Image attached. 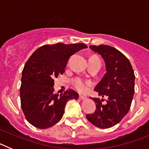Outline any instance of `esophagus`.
Wrapping results in <instances>:
<instances>
[{
	"instance_id": "obj_1",
	"label": "esophagus",
	"mask_w": 149,
	"mask_h": 149,
	"mask_svg": "<svg viewBox=\"0 0 149 149\" xmlns=\"http://www.w3.org/2000/svg\"><path fill=\"white\" fill-rule=\"evenodd\" d=\"M86 97L84 95H79V99L80 100H84L86 99Z\"/></svg>"
}]
</instances>
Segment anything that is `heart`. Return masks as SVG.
<instances>
[{"instance_id":"heart-1","label":"heart","mask_w":149,"mask_h":149,"mask_svg":"<svg viewBox=\"0 0 149 149\" xmlns=\"http://www.w3.org/2000/svg\"><path fill=\"white\" fill-rule=\"evenodd\" d=\"M91 59H98V60H99L97 57H92ZM72 84H73L74 87L77 90H78L81 93H84L90 86L91 83L89 82V81H85V80L81 78V77H77L72 80Z\"/></svg>"}]
</instances>
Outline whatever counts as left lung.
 Segmentation results:
<instances>
[{
	"label": "left lung",
	"instance_id": "1",
	"mask_svg": "<svg viewBox=\"0 0 149 149\" xmlns=\"http://www.w3.org/2000/svg\"><path fill=\"white\" fill-rule=\"evenodd\" d=\"M91 50L99 54L104 60L107 73L95 91L104 99L93 98L95 111L87 114L86 119L96 127L109 128L116 125L127 113L134 93L135 75L131 63L122 52L104 45H90Z\"/></svg>",
	"mask_w": 149,
	"mask_h": 149
}]
</instances>
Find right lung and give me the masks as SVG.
<instances>
[{
	"label": "right lung",
	"instance_id": "right-lung-1",
	"mask_svg": "<svg viewBox=\"0 0 149 149\" xmlns=\"http://www.w3.org/2000/svg\"><path fill=\"white\" fill-rule=\"evenodd\" d=\"M83 43L45 45L33 52L22 71L21 106L26 119L34 127L45 129L63 117L67 101L78 98L75 91L68 89L59 95L54 93V79L63 74L68 59L80 50Z\"/></svg>",
	"mask_w": 149,
	"mask_h": 149
}]
</instances>
